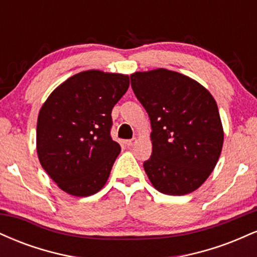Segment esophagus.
<instances>
[{
    "label": "esophagus",
    "instance_id": "esophagus-1",
    "mask_svg": "<svg viewBox=\"0 0 257 257\" xmlns=\"http://www.w3.org/2000/svg\"><path fill=\"white\" fill-rule=\"evenodd\" d=\"M135 143H137V139H131V140H126L125 141V145L131 147V146H134Z\"/></svg>",
    "mask_w": 257,
    "mask_h": 257
}]
</instances>
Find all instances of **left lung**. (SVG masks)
<instances>
[{
  "instance_id": "8db88e82",
  "label": "left lung",
  "mask_w": 257,
  "mask_h": 257,
  "mask_svg": "<svg viewBox=\"0 0 257 257\" xmlns=\"http://www.w3.org/2000/svg\"><path fill=\"white\" fill-rule=\"evenodd\" d=\"M151 120L152 155L144 162L162 193L184 196L199 187L219 161L223 131L219 108L198 82L166 69L131 76Z\"/></svg>"
}]
</instances>
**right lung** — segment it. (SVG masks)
<instances>
[{
	"label": "right lung",
	"mask_w": 257,
	"mask_h": 257,
	"mask_svg": "<svg viewBox=\"0 0 257 257\" xmlns=\"http://www.w3.org/2000/svg\"><path fill=\"white\" fill-rule=\"evenodd\" d=\"M128 87V76L89 70L66 79L41 107L38 159L65 192L87 197L104 187L120 152L111 112Z\"/></svg>",
	"instance_id": "1"
}]
</instances>
